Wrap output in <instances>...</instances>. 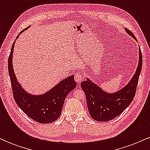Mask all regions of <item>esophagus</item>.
I'll list each match as a JSON object with an SVG mask.
<instances>
[{
	"label": "esophagus",
	"instance_id": "obj_1",
	"mask_svg": "<svg viewBox=\"0 0 150 150\" xmlns=\"http://www.w3.org/2000/svg\"><path fill=\"white\" fill-rule=\"evenodd\" d=\"M74 79H75V82H76L77 83H80V82H82V80H83L84 76H83V75H82V73H78L75 74Z\"/></svg>",
	"mask_w": 150,
	"mask_h": 150
}]
</instances>
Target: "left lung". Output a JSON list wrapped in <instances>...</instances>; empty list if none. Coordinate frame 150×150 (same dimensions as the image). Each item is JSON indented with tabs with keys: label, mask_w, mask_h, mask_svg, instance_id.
Returning a JSON list of instances; mask_svg holds the SVG:
<instances>
[{
	"label": "left lung",
	"mask_w": 150,
	"mask_h": 150,
	"mask_svg": "<svg viewBox=\"0 0 150 150\" xmlns=\"http://www.w3.org/2000/svg\"><path fill=\"white\" fill-rule=\"evenodd\" d=\"M127 34L137 42L134 34L125 29ZM142 65V56L139 46L138 65L135 73L125 87L115 92H107L92 82L89 77L81 82V87L85 93L87 108L90 116L97 121H108L123 112L135 97L136 88Z\"/></svg>",
	"instance_id": "left-lung-1"
}]
</instances>
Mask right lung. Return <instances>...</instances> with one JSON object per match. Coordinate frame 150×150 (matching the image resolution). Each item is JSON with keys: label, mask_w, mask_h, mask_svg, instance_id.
<instances>
[{"label": "right lung", "mask_w": 150, "mask_h": 150, "mask_svg": "<svg viewBox=\"0 0 150 150\" xmlns=\"http://www.w3.org/2000/svg\"><path fill=\"white\" fill-rule=\"evenodd\" d=\"M30 27L24 29L20 34ZM18 34L15 41L19 37ZM12 45L8 58L9 73L13 97L18 106L30 118L40 123H50L61 116L66 96L76 87L77 83L72 75L58 82L51 89L42 94H32L25 90L18 82L13 65V55L15 43Z\"/></svg>", "instance_id": "1"}]
</instances>
